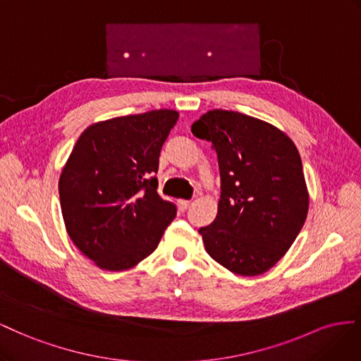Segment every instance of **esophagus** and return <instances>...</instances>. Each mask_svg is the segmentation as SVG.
I'll use <instances>...</instances> for the list:
<instances>
[{
	"label": "esophagus",
	"instance_id": "esophagus-1",
	"mask_svg": "<svg viewBox=\"0 0 361 361\" xmlns=\"http://www.w3.org/2000/svg\"><path fill=\"white\" fill-rule=\"evenodd\" d=\"M189 205H190V201H188V200H180L178 201L180 212H186L189 209Z\"/></svg>",
	"mask_w": 361,
	"mask_h": 361
}]
</instances>
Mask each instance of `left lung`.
I'll return each instance as SVG.
<instances>
[{"mask_svg": "<svg viewBox=\"0 0 361 361\" xmlns=\"http://www.w3.org/2000/svg\"><path fill=\"white\" fill-rule=\"evenodd\" d=\"M218 154L221 200L201 226L213 260L243 276L269 271L290 248L308 212L302 161L283 131L239 111L210 110L192 126Z\"/></svg>", "mask_w": 361, "mask_h": 361, "instance_id": "8db88e82", "label": "left lung"}]
</instances>
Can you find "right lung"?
I'll use <instances>...</instances> for the list:
<instances>
[{
	"label": "right lung",
	"mask_w": 361,
	"mask_h": 361,
	"mask_svg": "<svg viewBox=\"0 0 361 361\" xmlns=\"http://www.w3.org/2000/svg\"><path fill=\"white\" fill-rule=\"evenodd\" d=\"M175 110L113 118L86 128L59 181L69 238L101 269L123 271L148 257L177 216L157 193L159 157Z\"/></svg>",
	"instance_id": "add662e5"
}]
</instances>
